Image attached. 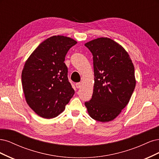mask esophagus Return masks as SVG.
Here are the masks:
<instances>
[{"label": "esophagus", "mask_w": 159, "mask_h": 159, "mask_svg": "<svg viewBox=\"0 0 159 159\" xmlns=\"http://www.w3.org/2000/svg\"><path fill=\"white\" fill-rule=\"evenodd\" d=\"M75 86H76V87L77 89H80V87H81V86H82V83H77L75 84Z\"/></svg>", "instance_id": "esophagus-1"}]
</instances>
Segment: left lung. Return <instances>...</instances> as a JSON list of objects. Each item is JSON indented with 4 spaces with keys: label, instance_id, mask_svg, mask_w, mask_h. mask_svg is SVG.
<instances>
[{
    "label": "left lung",
    "instance_id": "obj_1",
    "mask_svg": "<svg viewBox=\"0 0 159 159\" xmlns=\"http://www.w3.org/2000/svg\"><path fill=\"white\" fill-rule=\"evenodd\" d=\"M93 55L94 85L85 106L92 118L113 120L129 102L136 81L129 55L114 40L100 38L85 43Z\"/></svg>",
    "mask_w": 159,
    "mask_h": 159
}]
</instances>
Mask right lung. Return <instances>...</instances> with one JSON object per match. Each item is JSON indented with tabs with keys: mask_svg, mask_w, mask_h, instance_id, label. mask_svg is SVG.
Wrapping results in <instances>:
<instances>
[{
	"mask_svg": "<svg viewBox=\"0 0 159 159\" xmlns=\"http://www.w3.org/2000/svg\"><path fill=\"white\" fill-rule=\"evenodd\" d=\"M76 43L70 38L54 35L40 43L24 65L22 83L25 100L43 118H53L63 112L75 94L64 61Z\"/></svg>",
	"mask_w": 159,
	"mask_h": 159,
	"instance_id": "obj_1",
	"label": "right lung"
}]
</instances>
